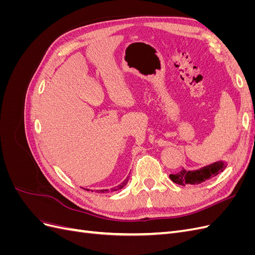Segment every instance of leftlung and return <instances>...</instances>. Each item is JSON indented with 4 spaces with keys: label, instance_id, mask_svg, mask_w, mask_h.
I'll use <instances>...</instances> for the list:
<instances>
[{
    "label": "left lung",
    "instance_id": "8db88e82",
    "mask_svg": "<svg viewBox=\"0 0 255 255\" xmlns=\"http://www.w3.org/2000/svg\"><path fill=\"white\" fill-rule=\"evenodd\" d=\"M228 163L227 161L219 160L213 163L211 165H207L198 169V170H185L182 168V170L177 173L170 174L169 177L172 182L179 185H195V184H201L207 180L212 179V177L218 175L220 172L225 170Z\"/></svg>",
    "mask_w": 255,
    "mask_h": 255
}]
</instances>
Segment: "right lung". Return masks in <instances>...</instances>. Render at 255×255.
I'll return each instance as SVG.
<instances>
[{
	"mask_svg": "<svg viewBox=\"0 0 255 255\" xmlns=\"http://www.w3.org/2000/svg\"><path fill=\"white\" fill-rule=\"evenodd\" d=\"M128 179H129V176H127V179H126L125 181H123V182H122L120 185H118L117 187H114V188H112L111 190H112V191H116V190L122 189V188L125 187L126 185L128 184ZM107 191H110V190H109V189H101V190H97V192H103V194H104V192H107Z\"/></svg>",
	"mask_w": 255,
	"mask_h": 255,
	"instance_id": "obj_1",
	"label": "right lung"
}]
</instances>
